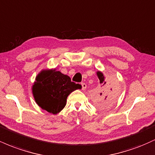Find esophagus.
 <instances>
[{"instance_id": "esophagus-1", "label": "esophagus", "mask_w": 155, "mask_h": 155, "mask_svg": "<svg viewBox=\"0 0 155 155\" xmlns=\"http://www.w3.org/2000/svg\"><path fill=\"white\" fill-rule=\"evenodd\" d=\"M81 89H82L83 90H86V88H87V84L85 83H81Z\"/></svg>"}]
</instances>
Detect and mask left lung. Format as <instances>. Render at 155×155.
Returning a JSON list of instances; mask_svg holds the SVG:
<instances>
[{
  "mask_svg": "<svg viewBox=\"0 0 155 155\" xmlns=\"http://www.w3.org/2000/svg\"><path fill=\"white\" fill-rule=\"evenodd\" d=\"M96 74L100 80L101 84V87L98 90L100 92L97 95V102L100 106H101V105L108 102L112 97H114L116 95V92H115L114 89L111 87V84L107 83V81L105 80L106 78H105L102 72L98 71L96 72Z\"/></svg>",
  "mask_w": 155,
  "mask_h": 155,
  "instance_id": "1",
  "label": "left lung"
}]
</instances>
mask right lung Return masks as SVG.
<instances>
[{
  "instance_id": "1",
  "label": "right lung",
  "mask_w": 155,
  "mask_h": 155,
  "mask_svg": "<svg viewBox=\"0 0 155 155\" xmlns=\"http://www.w3.org/2000/svg\"><path fill=\"white\" fill-rule=\"evenodd\" d=\"M78 89H81L79 84L72 82L68 76L56 68L43 69L35 77L32 92L38 106L57 114L66 105L68 96Z\"/></svg>"
}]
</instances>
